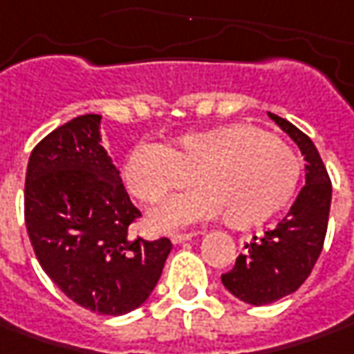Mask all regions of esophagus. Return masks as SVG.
<instances>
[{
  "mask_svg": "<svg viewBox=\"0 0 354 354\" xmlns=\"http://www.w3.org/2000/svg\"><path fill=\"white\" fill-rule=\"evenodd\" d=\"M196 237V233H172V243L174 245H178V243H186V241H189V239Z\"/></svg>",
  "mask_w": 354,
  "mask_h": 354,
  "instance_id": "esophagus-1",
  "label": "esophagus"
}]
</instances>
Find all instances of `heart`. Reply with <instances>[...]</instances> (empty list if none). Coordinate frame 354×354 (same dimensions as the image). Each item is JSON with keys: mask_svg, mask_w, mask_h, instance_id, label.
I'll return each mask as SVG.
<instances>
[{"mask_svg": "<svg viewBox=\"0 0 354 354\" xmlns=\"http://www.w3.org/2000/svg\"><path fill=\"white\" fill-rule=\"evenodd\" d=\"M198 186L156 212V229L223 215L229 227H252L278 214L298 189L301 165L286 140L250 123L186 133L166 145H139L123 178L147 205Z\"/></svg>", "mask_w": 354, "mask_h": 354, "instance_id": "obj_1", "label": "heart"}]
</instances>
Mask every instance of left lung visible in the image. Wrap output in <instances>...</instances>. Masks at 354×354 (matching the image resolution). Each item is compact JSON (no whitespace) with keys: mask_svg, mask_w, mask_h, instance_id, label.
<instances>
[{"mask_svg":"<svg viewBox=\"0 0 354 354\" xmlns=\"http://www.w3.org/2000/svg\"><path fill=\"white\" fill-rule=\"evenodd\" d=\"M286 131L306 156V186L288 215L262 237H252L235 266L221 274L223 286L241 301L266 306L290 296L311 274L325 243L331 178L311 139L282 117L268 113Z\"/></svg>","mask_w":354,"mask_h":354,"instance_id":"8db88e82","label":"left lung"}]
</instances>
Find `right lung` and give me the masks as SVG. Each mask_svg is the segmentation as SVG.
I'll return each instance as SVG.
<instances>
[{
	"label": "right lung",
	"mask_w": 354,
	"mask_h": 354,
	"mask_svg": "<svg viewBox=\"0 0 354 354\" xmlns=\"http://www.w3.org/2000/svg\"><path fill=\"white\" fill-rule=\"evenodd\" d=\"M100 121L76 117L32 149L25 225L43 270L68 298L100 315H123L151 296L172 243L129 233L140 212L102 147Z\"/></svg>",
	"instance_id": "obj_1"
}]
</instances>
